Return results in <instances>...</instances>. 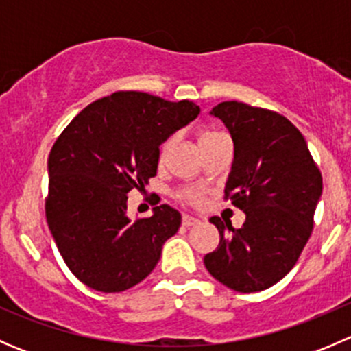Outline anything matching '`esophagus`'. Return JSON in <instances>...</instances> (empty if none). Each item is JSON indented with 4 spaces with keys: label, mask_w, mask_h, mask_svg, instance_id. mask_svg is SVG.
<instances>
[{
    "label": "esophagus",
    "mask_w": 351,
    "mask_h": 351,
    "mask_svg": "<svg viewBox=\"0 0 351 351\" xmlns=\"http://www.w3.org/2000/svg\"><path fill=\"white\" fill-rule=\"evenodd\" d=\"M182 224L185 226V228H192V226L200 224V221H198V219H195V217H192V215H183Z\"/></svg>",
    "instance_id": "obj_1"
}]
</instances>
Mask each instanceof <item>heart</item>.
<instances>
[{
	"label": "heart",
	"instance_id": "b5f03b06",
	"mask_svg": "<svg viewBox=\"0 0 351 351\" xmlns=\"http://www.w3.org/2000/svg\"><path fill=\"white\" fill-rule=\"evenodd\" d=\"M222 136H226V134L204 132L200 136V139H198V143H200V146H204V144L212 143V141L219 139V137H222ZM171 143H173V139H168L165 144H162L161 158H165L166 151L169 149ZM204 195H205V190L200 189V186H185V189H180L178 192H176V198H178L180 202H183V204H186V205H192V207H198V205L202 204V200H204Z\"/></svg>",
	"mask_w": 351,
	"mask_h": 351
}]
</instances>
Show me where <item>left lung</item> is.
<instances>
[{"instance_id":"left-lung-1","label":"left lung","mask_w":351,"mask_h":351,"mask_svg":"<svg viewBox=\"0 0 351 351\" xmlns=\"http://www.w3.org/2000/svg\"><path fill=\"white\" fill-rule=\"evenodd\" d=\"M234 143L224 200L246 214L239 229L221 217L217 250L205 254L208 274L236 292H260L285 277L314 228L323 176L306 139L280 113L243 101L212 108Z\"/></svg>"}]
</instances>
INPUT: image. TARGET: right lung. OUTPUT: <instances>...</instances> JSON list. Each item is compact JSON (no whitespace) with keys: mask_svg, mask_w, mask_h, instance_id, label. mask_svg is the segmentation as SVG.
Masks as SVG:
<instances>
[{"mask_svg":"<svg viewBox=\"0 0 351 351\" xmlns=\"http://www.w3.org/2000/svg\"><path fill=\"white\" fill-rule=\"evenodd\" d=\"M193 101L115 91L81 110L49 154L45 219L67 268L98 292L143 282L176 234L182 215L169 205L151 217H127V193L147 185L159 144L197 119Z\"/></svg>","mask_w":351,"mask_h":351,"instance_id":"add662e5","label":"right lung"}]
</instances>
